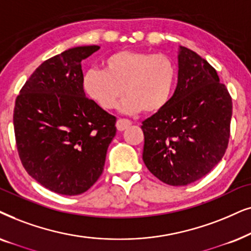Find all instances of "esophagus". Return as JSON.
Instances as JSON below:
<instances>
[{"label":"esophagus","instance_id":"1","mask_svg":"<svg viewBox=\"0 0 251 251\" xmlns=\"http://www.w3.org/2000/svg\"><path fill=\"white\" fill-rule=\"evenodd\" d=\"M131 125H132V123L127 119H118V120H117V123H116L117 129H118L119 132L125 131V129L128 128Z\"/></svg>","mask_w":251,"mask_h":251}]
</instances>
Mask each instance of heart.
<instances>
[{
    "mask_svg": "<svg viewBox=\"0 0 251 251\" xmlns=\"http://www.w3.org/2000/svg\"><path fill=\"white\" fill-rule=\"evenodd\" d=\"M176 69L166 55L122 50L105 59V70L89 69L83 75V89L104 110L120 104L124 113H156L165 108L173 93Z\"/></svg>",
    "mask_w": 251,
    "mask_h": 251,
    "instance_id": "b5f03b06",
    "label": "heart"
}]
</instances>
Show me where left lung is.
Here are the masks:
<instances>
[{"label": "left lung", "mask_w": 251, "mask_h": 251, "mask_svg": "<svg viewBox=\"0 0 251 251\" xmlns=\"http://www.w3.org/2000/svg\"><path fill=\"white\" fill-rule=\"evenodd\" d=\"M178 85L165 108L142 123V158L171 186H186L222 160L229 140L232 99L217 71L201 56L179 47Z\"/></svg>", "instance_id": "8db88e82"}]
</instances>
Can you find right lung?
Returning <instances> with one entry per match:
<instances>
[{
    "instance_id": "obj_1",
    "label": "right lung",
    "mask_w": 251,
    "mask_h": 251,
    "mask_svg": "<svg viewBox=\"0 0 251 251\" xmlns=\"http://www.w3.org/2000/svg\"><path fill=\"white\" fill-rule=\"evenodd\" d=\"M99 49L75 47L47 59L16 100L22 164L40 185L62 195H79L98 181L116 135V117L83 92L81 61Z\"/></svg>"
}]
</instances>
